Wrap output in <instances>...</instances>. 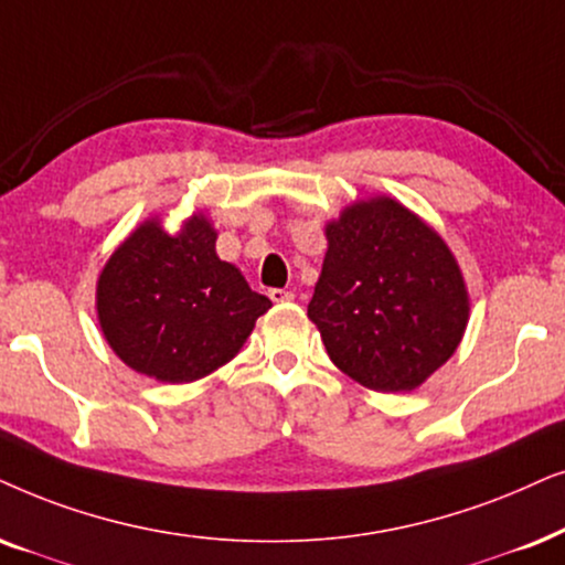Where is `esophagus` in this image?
<instances>
[{
    "label": "esophagus",
    "instance_id": "esophagus-1",
    "mask_svg": "<svg viewBox=\"0 0 565 565\" xmlns=\"http://www.w3.org/2000/svg\"><path fill=\"white\" fill-rule=\"evenodd\" d=\"M269 298H273V300H275V303H282V300H292V290L273 288V290H269Z\"/></svg>",
    "mask_w": 565,
    "mask_h": 565
}]
</instances>
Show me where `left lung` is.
I'll return each mask as SVG.
<instances>
[{"mask_svg":"<svg viewBox=\"0 0 565 565\" xmlns=\"http://www.w3.org/2000/svg\"><path fill=\"white\" fill-rule=\"evenodd\" d=\"M309 303L332 363L376 392H409L449 361L467 327V290L441 236L390 196L327 225Z\"/></svg>","mask_w":565,"mask_h":565,"instance_id":"1","label":"left lung"}]
</instances>
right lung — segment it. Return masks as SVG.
<instances>
[{"label":"right lung","instance_id":"obj_1","mask_svg":"<svg viewBox=\"0 0 565 565\" xmlns=\"http://www.w3.org/2000/svg\"><path fill=\"white\" fill-rule=\"evenodd\" d=\"M273 300L215 254V231L192 217L179 236L145 223L98 280V319L129 369L168 384L207 376L238 353Z\"/></svg>","mask_w":565,"mask_h":565}]
</instances>
